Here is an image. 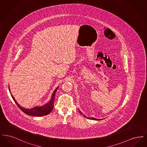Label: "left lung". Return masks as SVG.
I'll return each instance as SVG.
<instances>
[{
    "label": "left lung",
    "mask_w": 147,
    "mask_h": 147,
    "mask_svg": "<svg viewBox=\"0 0 147 147\" xmlns=\"http://www.w3.org/2000/svg\"><path fill=\"white\" fill-rule=\"evenodd\" d=\"M78 111H79V113H80V114H81V115H83V116H84V117H86V118H87V117H86V116H85V115H83V113H82V112H81V111H79V110H78ZM88 119H93V120H100V119H95V118H94V117H91V118H88Z\"/></svg>",
    "instance_id": "left-lung-1"
}]
</instances>
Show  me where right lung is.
Returning a JSON list of instances; mask_svg holds the SVG:
<instances>
[{
  "mask_svg": "<svg viewBox=\"0 0 147 147\" xmlns=\"http://www.w3.org/2000/svg\"><path fill=\"white\" fill-rule=\"evenodd\" d=\"M58 87L56 88V90L53 91L52 96L51 100L49 101V102L47 104H45L43 106H36L35 107L31 109H25L23 107L20 106V105H19L16 101L15 100L14 97L13 95H11L12 98L14 100V102L16 103V104L18 105V106L20 108L22 111L24 112L25 114L28 115V116H43L47 115L49 114L50 112L52 111L53 109V106H54V102H55V95H56V91L57 90ZM10 90V89H9Z\"/></svg>",
  "mask_w": 147,
  "mask_h": 147,
  "instance_id": "add662e5",
  "label": "right lung"
}]
</instances>
